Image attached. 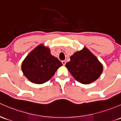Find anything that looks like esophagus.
<instances>
[{"instance_id": "esophagus-1", "label": "esophagus", "mask_w": 121, "mask_h": 121, "mask_svg": "<svg viewBox=\"0 0 121 121\" xmlns=\"http://www.w3.org/2000/svg\"><path fill=\"white\" fill-rule=\"evenodd\" d=\"M62 64H63V65H65V64H66L65 61H64V60L62 61Z\"/></svg>"}]
</instances>
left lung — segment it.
<instances>
[{
    "label": "left lung",
    "instance_id": "1",
    "mask_svg": "<svg viewBox=\"0 0 121 121\" xmlns=\"http://www.w3.org/2000/svg\"><path fill=\"white\" fill-rule=\"evenodd\" d=\"M65 67L79 82L89 84L97 80L103 72V65L86 48L70 57Z\"/></svg>",
    "mask_w": 121,
    "mask_h": 121
}]
</instances>
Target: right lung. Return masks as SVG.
<instances>
[{
	"label": "right lung",
	"mask_w": 121,
	"mask_h": 121,
	"mask_svg": "<svg viewBox=\"0 0 121 121\" xmlns=\"http://www.w3.org/2000/svg\"><path fill=\"white\" fill-rule=\"evenodd\" d=\"M62 65L60 61L51 54L49 48L40 44L24 59L21 69L29 81L42 84L49 81Z\"/></svg>",
	"instance_id": "obj_1"
}]
</instances>
